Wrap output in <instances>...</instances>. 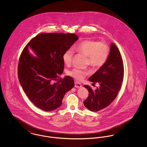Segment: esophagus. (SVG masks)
<instances>
[{
    "instance_id": "obj_1",
    "label": "esophagus",
    "mask_w": 147,
    "mask_h": 147,
    "mask_svg": "<svg viewBox=\"0 0 147 147\" xmlns=\"http://www.w3.org/2000/svg\"><path fill=\"white\" fill-rule=\"evenodd\" d=\"M82 84L81 83H80L79 82H75V87L77 88H79L80 87H82Z\"/></svg>"
}]
</instances>
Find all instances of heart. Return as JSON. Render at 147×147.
I'll use <instances>...</instances> for the list:
<instances>
[{"label":"heart","mask_w":147,"mask_h":147,"mask_svg":"<svg viewBox=\"0 0 147 147\" xmlns=\"http://www.w3.org/2000/svg\"><path fill=\"white\" fill-rule=\"evenodd\" d=\"M74 49L87 56L88 62L94 68L102 67L107 61L109 55V47L104 42H96L93 40H84L74 46ZM73 51L71 49L66 50L63 53V61L67 65H69L72 61ZM70 77L82 80L88 74L87 70L74 68L68 71Z\"/></svg>","instance_id":"obj_1"}]
</instances>
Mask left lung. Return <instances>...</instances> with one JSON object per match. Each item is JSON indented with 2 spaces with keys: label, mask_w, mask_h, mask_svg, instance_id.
Here are the masks:
<instances>
[{
  "label": "left lung",
  "mask_w": 147,
  "mask_h": 147,
  "mask_svg": "<svg viewBox=\"0 0 147 147\" xmlns=\"http://www.w3.org/2000/svg\"><path fill=\"white\" fill-rule=\"evenodd\" d=\"M107 60L89 80L100 85L95 91L89 85L84 87L89 91L88 98L84 101L85 107L96 112L107 107L117 96L123 78V64L118 48L114 43L110 45Z\"/></svg>",
  "instance_id": "8db88e82"
}]
</instances>
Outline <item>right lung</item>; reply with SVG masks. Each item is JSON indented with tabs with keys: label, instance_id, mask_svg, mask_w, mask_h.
Returning a JSON list of instances; mask_svg holds the SVG:
<instances>
[{
	"label": "right lung",
	"instance_id": "right-lung-1",
	"mask_svg": "<svg viewBox=\"0 0 147 147\" xmlns=\"http://www.w3.org/2000/svg\"><path fill=\"white\" fill-rule=\"evenodd\" d=\"M78 40L74 34H40L30 41L21 53L18 71L20 83L29 100L43 111L59 107L65 94L74 86L71 77L58 78L63 73L64 52ZM29 48L36 57L30 54Z\"/></svg>",
	"mask_w": 147,
	"mask_h": 147
}]
</instances>
